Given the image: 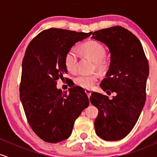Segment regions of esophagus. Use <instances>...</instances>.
I'll return each instance as SVG.
<instances>
[{"mask_svg": "<svg viewBox=\"0 0 157 157\" xmlns=\"http://www.w3.org/2000/svg\"><path fill=\"white\" fill-rule=\"evenodd\" d=\"M85 93H87V95L88 98L90 97V96H91V90H89V89H86V90H85Z\"/></svg>", "mask_w": 157, "mask_h": 157, "instance_id": "34e87169", "label": "esophagus"}]
</instances>
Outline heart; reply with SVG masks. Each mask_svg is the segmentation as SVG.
I'll list each match as a JSON object with an SVG mask.
<instances>
[{
    "instance_id": "heart-1",
    "label": "heart",
    "mask_w": 157,
    "mask_h": 157,
    "mask_svg": "<svg viewBox=\"0 0 157 157\" xmlns=\"http://www.w3.org/2000/svg\"><path fill=\"white\" fill-rule=\"evenodd\" d=\"M82 49L86 55L96 63L98 67H101L103 64L102 61L106 57V50L103 45L96 41H89L82 46ZM78 59V50L75 47L71 48L67 52L64 59V64L67 70L70 73H75L76 71ZM97 79L98 75L96 74H80L75 77L74 82L80 87L90 89L94 86L97 82Z\"/></svg>"
}]
</instances>
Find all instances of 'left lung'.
Wrapping results in <instances>:
<instances>
[{
    "label": "left lung",
    "instance_id": "left-lung-1",
    "mask_svg": "<svg viewBox=\"0 0 157 157\" xmlns=\"http://www.w3.org/2000/svg\"><path fill=\"white\" fill-rule=\"evenodd\" d=\"M91 38L105 44L110 53V67L100 86L117 93L112 99L91 94V103L98 110L95 130L104 140H121L133 129L145 105L148 62L140 40L121 26L96 31Z\"/></svg>",
    "mask_w": 157,
    "mask_h": 157
}]
</instances>
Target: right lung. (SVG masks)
<instances>
[{
    "label": "right lung",
    "mask_w": 157,
    "mask_h": 157,
    "mask_svg": "<svg viewBox=\"0 0 157 157\" xmlns=\"http://www.w3.org/2000/svg\"><path fill=\"white\" fill-rule=\"evenodd\" d=\"M92 34L50 28L33 38L22 61L20 99L29 125L41 140L56 143L71 135L75 119L89 105L83 88L62 92L57 80L67 72V52Z\"/></svg>",
    "instance_id": "obj_1"
}]
</instances>
